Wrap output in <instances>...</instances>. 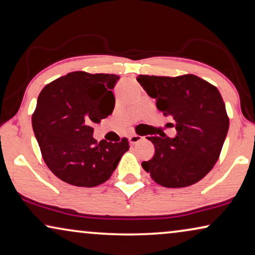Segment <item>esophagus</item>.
I'll return each instance as SVG.
<instances>
[{
	"instance_id": "obj_1",
	"label": "esophagus",
	"mask_w": 255,
	"mask_h": 255,
	"mask_svg": "<svg viewBox=\"0 0 255 255\" xmlns=\"http://www.w3.org/2000/svg\"><path fill=\"white\" fill-rule=\"evenodd\" d=\"M142 136H138V135H136V134H134V135H130L128 137V140H129V143L130 144H136V143H138V142H140V140H142Z\"/></svg>"
}]
</instances>
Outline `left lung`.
<instances>
[{
    "mask_svg": "<svg viewBox=\"0 0 255 255\" xmlns=\"http://www.w3.org/2000/svg\"><path fill=\"white\" fill-rule=\"evenodd\" d=\"M157 108L175 121L176 136H150L154 155L142 167L158 184L184 188L207 175L218 161L229 129L218 88L193 74L176 78L138 75Z\"/></svg>",
    "mask_w": 255,
    "mask_h": 255,
    "instance_id": "1",
    "label": "left lung"
}]
</instances>
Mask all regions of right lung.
<instances>
[{"label":"right lung","mask_w":255,"mask_h":255,"mask_svg":"<svg viewBox=\"0 0 255 255\" xmlns=\"http://www.w3.org/2000/svg\"><path fill=\"white\" fill-rule=\"evenodd\" d=\"M118 80L116 74L72 72L45 86L37 97L34 135L49 169L68 184L104 183L129 149L127 138L97 143L93 137V125L112 115Z\"/></svg>","instance_id":"1"}]
</instances>
